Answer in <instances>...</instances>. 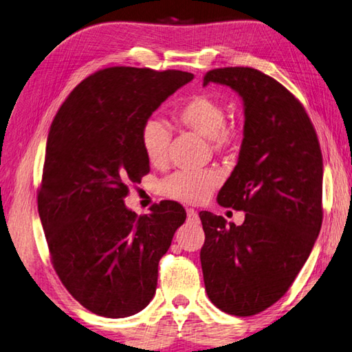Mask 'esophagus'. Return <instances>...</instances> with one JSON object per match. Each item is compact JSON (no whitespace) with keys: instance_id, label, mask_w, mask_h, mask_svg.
<instances>
[{"instance_id":"1","label":"esophagus","mask_w":352,"mask_h":352,"mask_svg":"<svg viewBox=\"0 0 352 352\" xmlns=\"http://www.w3.org/2000/svg\"><path fill=\"white\" fill-rule=\"evenodd\" d=\"M186 214H188V222L189 223H199V214H197V211H194V210H189L186 211Z\"/></svg>"}]
</instances>
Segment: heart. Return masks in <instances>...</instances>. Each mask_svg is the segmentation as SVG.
<instances>
[{
  "label": "heart",
  "instance_id": "heart-1",
  "mask_svg": "<svg viewBox=\"0 0 352 352\" xmlns=\"http://www.w3.org/2000/svg\"><path fill=\"white\" fill-rule=\"evenodd\" d=\"M177 119L184 127L210 140L216 152H228L239 142V129L234 124L226 122L225 105L211 94L190 96L177 110ZM140 140L142 152L152 166H163L168 162L170 130L164 121L160 118L146 119L141 127ZM219 183V172L212 169L175 172L164 178L160 184V190L168 199L184 201V204H200L208 199Z\"/></svg>",
  "mask_w": 352,
  "mask_h": 352
}]
</instances>
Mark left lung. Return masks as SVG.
I'll return each mask as SVG.
<instances>
[{"label": "left lung", "mask_w": 352, "mask_h": 352, "mask_svg": "<svg viewBox=\"0 0 352 352\" xmlns=\"http://www.w3.org/2000/svg\"><path fill=\"white\" fill-rule=\"evenodd\" d=\"M243 100L239 160L219 190L220 206L245 212L242 225L201 211L206 294L220 311L250 317L281 298L317 241L323 208V157L305 107L273 77L253 68L208 71Z\"/></svg>", "instance_id": "obj_1"}]
</instances>
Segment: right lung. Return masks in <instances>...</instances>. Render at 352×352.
Here are the masks:
<instances>
[{
	"label": "right lung",
	"mask_w": 352,
	"mask_h": 352,
	"mask_svg": "<svg viewBox=\"0 0 352 352\" xmlns=\"http://www.w3.org/2000/svg\"><path fill=\"white\" fill-rule=\"evenodd\" d=\"M192 79L177 69H100L69 93L51 124L38 216L62 284L100 317H130L151 302L158 262L186 220L177 201L138 217L124 199L148 172L142 124Z\"/></svg>",
	"instance_id": "1"
}]
</instances>
